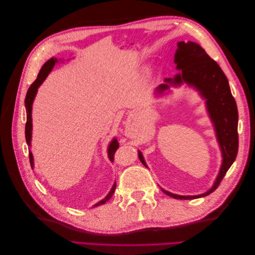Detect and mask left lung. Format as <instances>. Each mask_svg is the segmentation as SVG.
Segmentation results:
<instances>
[{
	"label": "left lung",
	"instance_id": "1",
	"mask_svg": "<svg viewBox=\"0 0 255 255\" xmlns=\"http://www.w3.org/2000/svg\"><path fill=\"white\" fill-rule=\"evenodd\" d=\"M174 63L177 70H181L174 79H166L165 84H161L155 92L163 94L169 89V85H181L186 83L195 87L206 101V109L215 128L216 136L222 153V165L213 187L198 196H180L171 194L161 188L166 195L174 199L191 200L202 198L219 186L229 168L232 166L238 152V112L236 102L226 74L219 65L207 55V53L196 42L180 41L174 55ZM138 157L146 167L140 151Z\"/></svg>",
	"mask_w": 255,
	"mask_h": 255
}]
</instances>
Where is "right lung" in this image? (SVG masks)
I'll return each mask as SVG.
<instances>
[{
  "instance_id": "add662e5",
  "label": "right lung",
  "mask_w": 255,
  "mask_h": 255,
  "mask_svg": "<svg viewBox=\"0 0 255 255\" xmlns=\"http://www.w3.org/2000/svg\"><path fill=\"white\" fill-rule=\"evenodd\" d=\"M58 63L57 58H54L52 57L51 59H49L47 63H45L42 68L40 69L39 73H38L37 75V79L36 81L30 85L28 90H27V94H26V97H25V109H26V125H25V139H26V143L30 146V139H32V105H33V102H34V99L36 97V94H37V90H38V87L40 86V85L43 83V81L45 80V78L49 75V73L52 71L53 67L55 66V64ZM119 148V143L117 141V139L116 138H114V139L112 140V142L110 143L109 145V157L110 159L113 161L114 160V155L116 151H117V149ZM28 156H29V163H30V166H32V168L34 167V157H33V154L32 152H30V150H28ZM116 189V183L113 185V187L111 189V191L109 192V195H107L103 200H101V201L98 202L97 204H95L94 206H99V205H102L104 204L106 201H109V200L112 198L114 191Z\"/></svg>"
}]
</instances>
